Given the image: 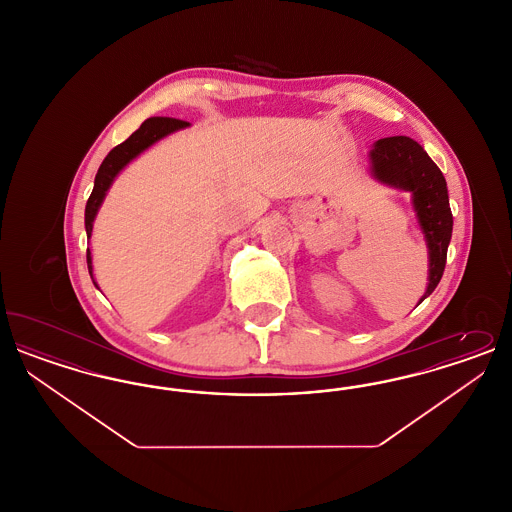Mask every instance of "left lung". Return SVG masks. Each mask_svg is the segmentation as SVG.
Masks as SVG:
<instances>
[{
	"instance_id": "8db88e82",
	"label": "left lung",
	"mask_w": 512,
	"mask_h": 512,
	"mask_svg": "<svg viewBox=\"0 0 512 512\" xmlns=\"http://www.w3.org/2000/svg\"><path fill=\"white\" fill-rule=\"evenodd\" d=\"M372 172L378 180L413 192L414 209L430 249V282L424 301L443 276L447 247L453 232V215L445 178L428 153L407 136L382 138L370 151Z\"/></svg>"
}]
</instances>
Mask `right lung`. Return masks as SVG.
<instances>
[{"instance_id": "obj_1", "label": "right lung", "mask_w": 512, "mask_h": 512, "mask_svg": "<svg viewBox=\"0 0 512 512\" xmlns=\"http://www.w3.org/2000/svg\"><path fill=\"white\" fill-rule=\"evenodd\" d=\"M184 126H188V122L180 121V119L151 117V119L142 122V126L128 140H124L122 144L113 147L109 151V155L103 159V163L99 167L98 174H96V182H94V190H92V194L88 197V203H86V234H88V238L92 234V222L96 219V213H98L99 205H101V201L105 197V192L109 190L113 178L119 174L122 167L130 159H134L138 153H142L146 147L155 144L157 140H161L163 136L171 134L174 130L184 128ZM86 261H88V270H90V276H92V255H90V249L86 251ZM92 280H94V276H92Z\"/></svg>"}]
</instances>
